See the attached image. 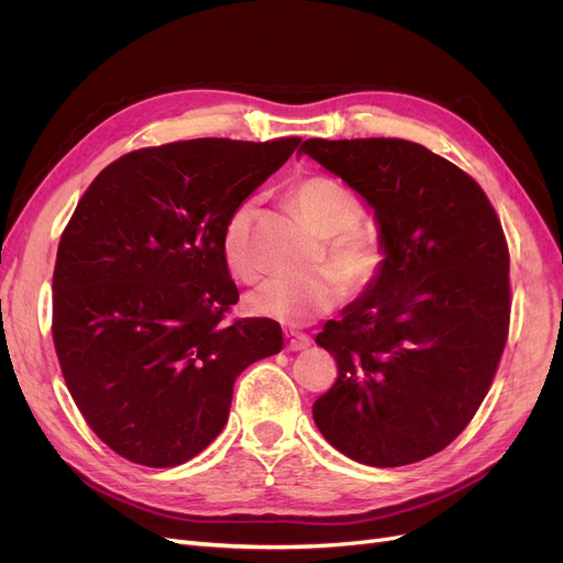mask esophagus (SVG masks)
I'll use <instances>...</instances> for the list:
<instances>
[{
	"label": "esophagus",
	"instance_id": "34e87169",
	"mask_svg": "<svg viewBox=\"0 0 563 563\" xmlns=\"http://www.w3.org/2000/svg\"><path fill=\"white\" fill-rule=\"evenodd\" d=\"M284 335H286V347L294 350V352L305 350V347L312 343L310 335L308 333H300V331H286Z\"/></svg>",
	"mask_w": 563,
	"mask_h": 563
}]
</instances>
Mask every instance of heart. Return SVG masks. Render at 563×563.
Masks as SVG:
<instances>
[{
	"label": "heart",
	"instance_id": "heart-1",
	"mask_svg": "<svg viewBox=\"0 0 563 563\" xmlns=\"http://www.w3.org/2000/svg\"><path fill=\"white\" fill-rule=\"evenodd\" d=\"M288 197L323 236L319 263L331 265L319 267L308 277H269L251 291L249 310L286 323H305L331 312L345 298L347 284L354 291L376 286L387 265V242L373 220L362 218L364 203L343 180L323 174L305 176L291 185ZM251 220L253 201H244L228 218L220 240L225 265L244 279L255 275L249 242Z\"/></svg>",
	"mask_w": 563,
	"mask_h": 563
}]
</instances>
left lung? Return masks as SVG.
<instances>
[{"label": "left lung", "mask_w": 563, "mask_h": 563, "mask_svg": "<svg viewBox=\"0 0 563 563\" xmlns=\"http://www.w3.org/2000/svg\"><path fill=\"white\" fill-rule=\"evenodd\" d=\"M298 152L366 199L387 242L378 284L317 335L338 378L314 422L356 463H418L467 428L496 378L512 308L500 218L463 168L411 141L310 139Z\"/></svg>", "instance_id": "1"}]
</instances>
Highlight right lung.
Masks as SVG:
<instances>
[{"mask_svg":"<svg viewBox=\"0 0 563 563\" xmlns=\"http://www.w3.org/2000/svg\"><path fill=\"white\" fill-rule=\"evenodd\" d=\"M300 139H197L133 150L96 176L54 267V347L96 437L174 467L225 428L240 373L282 350L277 321H225L240 300L220 251L232 211Z\"/></svg>","mask_w":563,"mask_h":563,"instance_id":"1","label":"right lung"}]
</instances>
